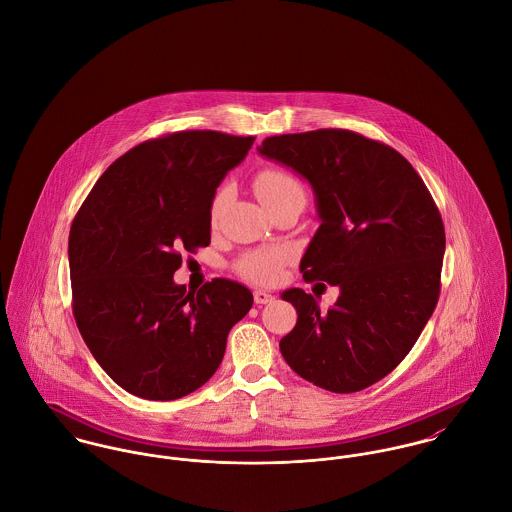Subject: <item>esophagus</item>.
Returning <instances> with one entry per match:
<instances>
[{
    "mask_svg": "<svg viewBox=\"0 0 512 512\" xmlns=\"http://www.w3.org/2000/svg\"><path fill=\"white\" fill-rule=\"evenodd\" d=\"M272 299H274V295H272V293L264 292V290H256V292H254V301H256L258 305L270 303Z\"/></svg>",
    "mask_w": 512,
    "mask_h": 512,
    "instance_id": "34e87169",
    "label": "esophagus"
}]
</instances>
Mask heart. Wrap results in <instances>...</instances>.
Masks as SVG:
<instances>
[{
  "label": "heart",
  "mask_w": 512,
  "mask_h": 512,
  "mask_svg": "<svg viewBox=\"0 0 512 512\" xmlns=\"http://www.w3.org/2000/svg\"><path fill=\"white\" fill-rule=\"evenodd\" d=\"M254 193L260 199V203L264 207L274 205L282 199L288 197H301L305 199V191L303 185L290 175L288 171L282 169H262L256 177H254ZM228 199V185H222L211 205V217L213 220L219 217L224 203ZM290 254L282 248H266V250H254L248 252L246 256H242L236 264V270L250 282L256 284H274L280 274L284 264L288 262Z\"/></svg>",
  "instance_id": "b5f03b06"
}]
</instances>
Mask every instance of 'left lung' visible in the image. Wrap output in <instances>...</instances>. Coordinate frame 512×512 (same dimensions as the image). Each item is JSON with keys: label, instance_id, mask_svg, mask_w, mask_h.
<instances>
[{"label": "left lung", "instance_id": "1", "mask_svg": "<svg viewBox=\"0 0 512 512\" xmlns=\"http://www.w3.org/2000/svg\"><path fill=\"white\" fill-rule=\"evenodd\" d=\"M258 153L309 181L321 224L299 270L341 292L327 311L299 288L282 293L297 323L280 351L319 388L365 390L402 363L436 309L438 207L406 157L349 130L272 136Z\"/></svg>", "mask_w": 512, "mask_h": 512}]
</instances>
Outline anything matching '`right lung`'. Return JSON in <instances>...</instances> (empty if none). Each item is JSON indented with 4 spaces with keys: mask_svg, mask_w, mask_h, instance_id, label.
Returning <instances> with one entry per match:
<instances>
[{
    "mask_svg": "<svg viewBox=\"0 0 512 512\" xmlns=\"http://www.w3.org/2000/svg\"><path fill=\"white\" fill-rule=\"evenodd\" d=\"M256 138L213 130L132 147L96 181L69 234L73 313L96 363L124 390L177 400L219 368L226 337L252 307L242 284L199 292L173 282L181 252L211 244V205Z\"/></svg>",
    "mask_w": 512,
    "mask_h": 512,
    "instance_id": "right-lung-1",
    "label": "right lung"
}]
</instances>
